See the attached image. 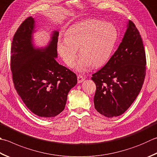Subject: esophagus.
<instances>
[{
  "label": "esophagus",
  "mask_w": 157,
  "mask_h": 157,
  "mask_svg": "<svg viewBox=\"0 0 157 157\" xmlns=\"http://www.w3.org/2000/svg\"><path fill=\"white\" fill-rule=\"evenodd\" d=\"M77 79H78V83H81L82 81H84L85 78L81 75H77Z\"/></svg>",
  "instance_id": "1"
}]
</instances>
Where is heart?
I'll list each match as a JSON object with an SVG mask.
<instances>
[{"mask_svg": "<svg viewBox=\"0 0 157 157\" xmlns=\"http://www.w3.org/2000/svg\"><path fill=\"white\" fill-rule=\"evenodd\" d=\"M117 40V31L113 26L97 20H87L72 26L66 38L59 39L57 51L63 61L72 66L77 58L78 48L81 57L76 65L80 72L91 65L99 67L111 57Z\"/></svg>", "mask_w": 157, "mask_h": 157, "instance_id": "1", "label": "heart"}]
</instances>
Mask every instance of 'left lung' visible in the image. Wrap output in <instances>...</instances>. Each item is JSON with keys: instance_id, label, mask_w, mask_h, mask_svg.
Masks as SVG:
<instances>
[{"instance_id": "left-lung-1", "label": "left lung", "mask_w": 157, "mask_h": 157, "mask_svg": "<svg viewBox=\"0 0 157 157\" xmlns=\"http://www.w3.org/2000/svg\"><path fill=\"white\" fill-rule=\"evenodd\" d=\"M146 58L138 29L129 20L122 42L105 66L92 75L96 85L94 107L105 117L123 114L144 84Z\"/></svg>"}]
</instances>
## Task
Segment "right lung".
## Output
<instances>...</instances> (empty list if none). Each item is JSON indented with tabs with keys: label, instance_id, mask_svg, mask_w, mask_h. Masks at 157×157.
<instances>
[{
	"label": "right lung",
	"instance_id": "obj_1",
	"mask_svg": "<svg viewBox=\"0 0 157 157\" xmlns=\"http://www.w3.org/2000/svg\"><path fill=\"white\" fill-rule=\"evenodd\" d=\"M35 21L29 17L15 33L11 48V70L17 94L32 113L53 117L63 111L67 94L77 83L75 73L59 64V32L54 31L45 48L32 44Z\"/></svg>",
	"mask_w": 157,
	"mask_h": 157
}]
</instances>
